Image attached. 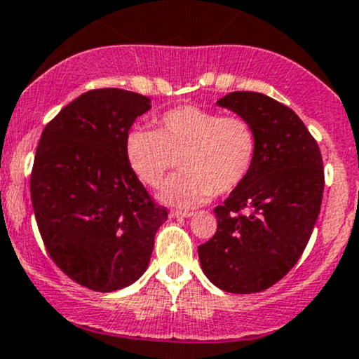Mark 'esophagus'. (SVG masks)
<instances>
[{
  "label": "esophagus",
  "instance_id": "esophagus-1",
  "mask_svg": "<svg viewBox=\"0 0 359 359\" xmlns=\"http://www.w3.org/2000/svg\"><path fill=\"white\" fill-rule=\"evenodd\" d=\"M192 212H187V210H172L170 217L172 219H187L191 217Z\"/></svg>",
  "mask_w": 359,
  "mask_h": 359
}]
</instances>
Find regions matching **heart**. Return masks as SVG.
Instances as JSON below:
<instances>
[{
  "mask_svg": "<svg viewBox=\"0 0 359 359\" xmlns=\"http://www.w3.org/2000/svg\"><path fill=\"white\" fill-rule=\"evenodd\" d=\"M155 125L157 130H128L123 154L132 174L149 187H158L180 157L184 174L163 185L158 194L163 204L196 207L236 191L252 170L257 137L243 116L182 105L162 114Z\"/></svg>",
  "mask_w": 359,
  "mask_h": 359,
  "instance_id": "obj_1",
  "label": "heart"
}]
</instances>
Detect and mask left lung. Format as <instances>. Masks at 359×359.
<instances>
[{"label":"left lung","instance_id":"obj_1","mask_svg":"<svg viewBox=\"0 0 359 359\" xmlns=\"http://www.w3.org/2000/svg\"><path fill=\"white\" fill-rule=\"evenodd\" d=\"M217 105L252 125L257 155L248 179L214 209L217 232L198 245V259L222 291L261 292L308 245L325 191L321 152L303 120L267 95L234 92Z\"/></svg>","mask_w":359,"mask_h":359}]
</instances>
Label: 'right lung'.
Instances as JSON below:
<instances>
[{"label":"right lung","mask_w":359,"mask_h":359,"mask_svg":"<svg viewBox=\"0 0 359 359\" xmlns=\"http://www.w3.org/2000/svg\"><path fill=\"white\" fill-rule=\"evenodd\" d=\"M150 98L120 88L80 95L46 125L34 155L32 202L50 257L98 292L123 289L149 267L167 221L132 174L123 142Z\"/></svg>","instance_id":"1"}]
</instances>
